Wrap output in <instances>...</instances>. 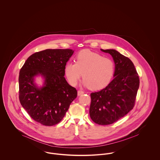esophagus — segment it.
<instances>
[{
  "mask_svg": "<svg viewBox=\"0 0 160 160\" xmlns=\"http://www.w3.org/2000/svg\"><path fill=\"white\" fill-rule=\"evenodd\" d=\"M78 95L79 96V95H82V94H83L84 92L83 91H81V90H78Z\"/></svg>",
  "mask_w": 160,
  "mask_h": 160,
  "instance_id": "esophagus-1",
  "label": "esophagus"
}]
</instances>
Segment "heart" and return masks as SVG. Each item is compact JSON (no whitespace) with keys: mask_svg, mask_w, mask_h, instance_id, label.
I'll return each mask as SVG.
<instances>
[{"mask_svg":"<svg viewBox=\"0 0 160 160\" xmlns=\"http://www.w3.org/2000/svg\"><path fill=\"white\" fill-rule=\"evenodd\" d=\"M114 70V63L110 59L89 50L80 51L77 54L75 63L68 62L65 67L69 83L76 86L83 74V83L92 90L106 87L113 76Z\"/></svg>","mask_w":160,"mask_h":160,"instance_id":"obj_1","label":"heart"}]
</instances>
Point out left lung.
I'll return each mask as SVG.
<instances>
[{
    "mask_svg": "<svg viewBox=\"0 0 160 160\" xmlns=\"http://www.w3.org/2000/svg\"><path fill=\"white\" fill-rule=\"evenodd\" d=\"M101 50L113 57L114 78L102 90L91 93L89 114L95 123L107 125L116 122L133 108L140 80L128 58L113 49Z\"/></svg>",
    "mask_w": 160,
    "mask_h": 160,
    "instance_id": "left-lung-1",
    "label": "left lung"
}]
</instances>
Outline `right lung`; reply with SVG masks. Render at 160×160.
I'll list each match as a JSON object with an SVG mask.
<instances>
[{
  "label": "right lung",
  "mask_w": 160,
  "mask_h": 160,
  "mask_svg": "<svg viewBox=\"0 0 160 160\" xmlns=\"http://www.w3.org/2000/svg\"><path fill=\"white\" fill-rule=\"evenodd\" d=\"M74 50L47 49L30 56L20 69L19 100L23 108L37 122L53 126L61 122L77 91L65 80V67ZM41 74L45 86L38 88L33 77Z\"/></svg>",
  "instance_id": "obj_1"
}]
</instances>
